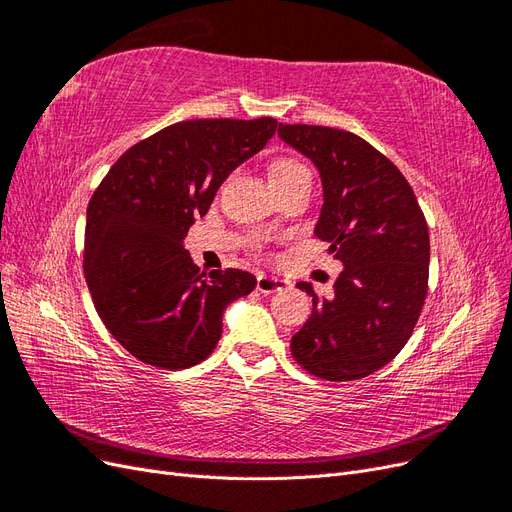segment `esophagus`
Wrapping results in <instances>:
<instances>
[{
	"instance_id": "34e87169",
	"label": "esophagus",
	"mask_w": 512,
	"mask_h": 512,
	"mask_svg": "<svg viewBox=\"0 0 512 512\" xmlns=\"http://www.w3.org/2000/svg\"><path fill=\"white\" fill-rule=\"evenodd\" d=\"M256 288L262 294H273V292H280V290L290 288V282L282 280V277H273V275H258Z\"/></svg>"
}]
</instances>
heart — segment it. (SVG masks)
Wrapping results in <instances>:
<instances>
[{"instance_id": "heart-1", "label": "heart", "mask_w": 512, "mask_h": 512, "mask_svg": "<svg viewBox=\"0 0 512 512\" xmlns=\"http://www.w3.org/2000/svg\"><path fill=\"white\" fill-rule=\"evenodd\" d=\"M297 173H307L309 170L303 162L292 160V158H280L275 160L271 166V179H280V177H288V175H297Z\"/></svg>"}]
</instances>
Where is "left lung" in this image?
Segmentation results:
<instances>
[{
    "label": "left lung",
    "mask_w": 512,
    "mask_h": 512,
    "mask_svg": "<svg viewBox=\"0 0 512 512\" xmlns=\"http://www.w3.org/2000/svg\"><path fill=\"white\" fill-rule=\"evenodd\" d=\"M290 147L316 164L324 203L314 237L344 265L331 297L314 301L290 352L307 374L359 380L391 363L410 339L427 297L429 230L401 170L361 136L284 123Z\"/></svg>",
    "instance_id": "1"
}]
</instances>
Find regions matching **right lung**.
<instances>
[{
    "mask_svg": "<svg viewBox=\"0 0 512 512\" xmlns=\"http://www.w3.org/2000/svg\"><path fill=\"white\" fill-rule=\"evenodd\" d=\"M275 130L273 117L173 123L123 153L91 196L85 280L104 327L138 361L170 371L205 361L226 305L256 288L247 271H200L183 239Z\"/></svg>",
    "mask_w": 512,
    "mask_h": 512,
    "instance_id": "1",
    "label": "right lung"
}]
</instances>
